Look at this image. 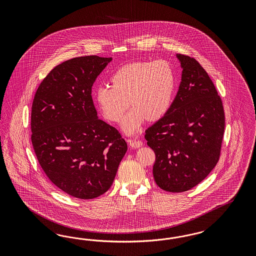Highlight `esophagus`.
Returning a JSON list of instances; mask_svg holds the SVG:
<instances>
[{
    "label": "esophagus",
    "instance_id": "obj_1",
    "mask_svg": "<svg viewBox=\"0 0 256 256\" xmlns=\"http://www.w3.org/2000/svg\"><path fill=\"white\" fill-rule=\"evenodd\" d=\"M128 144L133 148H139L142 146V142L140 140H130Z\"/></svg>",
    "mask_w": 256,
    "mask_h": 256
}]
</instances>
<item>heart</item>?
<instances>
[{"instance_id":"b5f03b06","label":"heart","mask_w":256,"mask_h":256,"mask_svg":"<svg viewBox=\"0 0 256 256\" xmlns=\"http://www.w3.org/2000/svg\"><path fill=\"white\" fill-rule=\"evenodd\" d=\"M112 86H98L94 96L103 116L118 122L130 106L122 128L134 134L148 118L156 121L169 110L176 90V74L166 60L128 64L110 78Z\"/></svg>"}]
</instances>
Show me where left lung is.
Returning a JSON list of instances; mask_svg holds the SVG:
<instances>
[{
    "label": "left lung",
    "instance_id": "left-lung-1",
    "mask_svg": "<svg viewBox=\"0 0 256 256\" xmlns=\"http://www.w3.org/2000/svg\"><path fill=\"white\" fill-rule=\"evenodd\" d=\"M182 68L178 92L167 114L146 130L155 152L156 185L183 192L216 166L224 133L222 102L206 71L194 58L176 54Z\"/></svg>",
    "mask_w": 256,
    "mask_h": 256
}]
</instances>
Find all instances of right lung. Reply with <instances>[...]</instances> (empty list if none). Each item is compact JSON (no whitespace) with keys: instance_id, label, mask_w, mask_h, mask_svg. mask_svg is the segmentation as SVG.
<instances>
[{"instance_id":"1","label":"right lung","mask_w":256,"mask_h":256,"mask_svg":"<svg viewBox=\"0 0 256 256\" xmlns=\"http://www.w3.org/2000/svg\"><path fill=\"white\" fill-rule=\"evenodd\" d=\"M112 60L90 55L58 64L32 101L31 139L39 164L55 186L78 199L105 194L128 150L116 128L98 119L91 96Z\"/></svg>"}]
</instances>
